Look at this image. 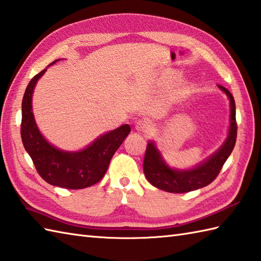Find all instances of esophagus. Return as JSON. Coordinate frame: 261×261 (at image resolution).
Here are the masks:
<instances>
[{"instance_id":"obj_1","label":"esophagus","mask_w":261,"mask_h":261,"mask_svg":"<svg viewBox=\"0 0 261 261\" xmlns=\"http://www.w3.org/2000/svg\"><path fill=\"white\" fill-rule=\"evenodd\" d=\"M135 129L140 133H148L151 130V125L145 120H137L135 123Z\"/></svg>"}]
</instances>
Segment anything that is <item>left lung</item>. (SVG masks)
<instances>
[{
    "label": "left lung",
    "instance_id": "8db88e82",
    "mask_svg": "<svg viewBox=\"0 0 261 261\" xmlns=\"http://www.w3.org/2000/svg\"><path fill=\"white\" fill-rule=\"evenodd\" d=\"M217 87L226 94L230 101V126L225 141L204 161L189 169L170 167L164 160L161 151L158 148L156 143L152 140L148 141L143 170L147 181L154 187L168 193H188L210 185L221 171L223 164L234 148L238 127L236 121V102L233 95L226 88L220 84Z\"/></svg>",
    "mask_w": 261,
    "mask_h": 261
}]
</instances>
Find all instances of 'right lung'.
I'll return each mask as SVG.
<instances>
[{"label": "right lung", "instance_id": "right-lung-1", "mask_svg": "<svg viewBox=\"0 0 261 261\" xmlns=\"http://www.w3.org/2000/svg\"><path fill=\"white\" fill-rule=\"evenodd\" d=\"M56 60L50 65L56 62ZM48 65V66H50ZM47 68L29 82L22 99L21 138L27 153L34 161L40 177L49 185L67 189H83L100 181L107 172L111 158L128 136L129 125L99 135L86 147L64 151L53 145L41 134L33 113V94L38 80Z\"/></svg>", "mask_w": 261, "mask_h": 261}]
</instances>
